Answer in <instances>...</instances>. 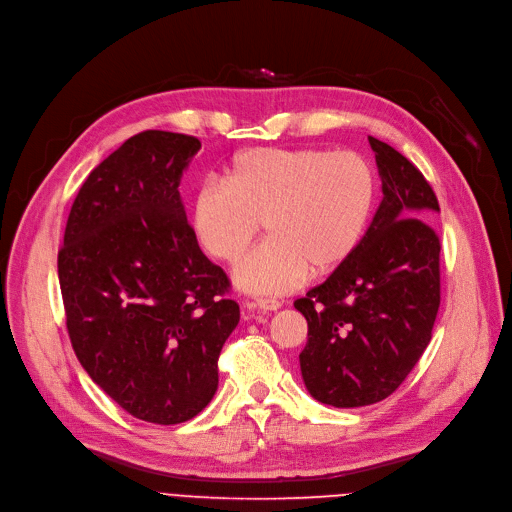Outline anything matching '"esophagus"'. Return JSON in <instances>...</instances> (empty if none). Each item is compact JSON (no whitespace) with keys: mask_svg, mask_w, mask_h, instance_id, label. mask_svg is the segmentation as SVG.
Returning <instances> with one entry per match:
<instances>
[{"mask_svg":"<svg viewBox=\"0 0 512 512\" xmlns=\"http://www.w3.org/2000/svg\"><path fill=\"white\" fill-rule=\"evenodd\" d=\"M256 306L260 308V310H264V312H275V310H279L283 304L279 302V299H275V297H258L256 299Z\"/></svg>","mask_w":512,"mask_h":512,"instance_id":"34e87169","label":"esophagus"}]
</instances>
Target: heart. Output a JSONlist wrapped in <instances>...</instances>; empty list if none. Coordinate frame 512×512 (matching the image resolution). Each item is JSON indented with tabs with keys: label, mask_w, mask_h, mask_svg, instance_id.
Segmentation results:
<instances>
[{
	"label": "heart",
	"mask_w": 512,
	"mask_h": 512,
	"mask_svg": "<svg viewBox=\"0 0 512 512\" xmlns=\"http://www.w3.org/2000/svg\"><path fill=\"white\" fill-rule=\"evenodd\" d=\"M376 196L374 169L351 150L258 148L233 161L227 182L206 179L196 190L192 227L208 256L233 262L264 223L268 239L237 262L233 279L248 293H287L351 260Z\"/></svg>",
	"instance_id": "obj_1"
}]
</instances>
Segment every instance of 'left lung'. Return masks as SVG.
Returning a JSON list of instances; mask_svg holds the SVG:
<instances>
[{
    "label": "left lung",
    "instance_id": "8db88e82",
    "mask_svg": "<svg viewBox=\"0 0 512 512\" xmlns=\"http://www.w3.org/2000/svg\"><path fill=\"white\" fill-rule=\"evenodd\" d=\"M382 202L357 252L295 308L308 320L299 366L310 395L364 407L393 395L432 339L440 306L438 198L407 157L368 136Z\"/></svg>",
    "mask_w": 512,
    "mask_h": 512
}]
</instances>
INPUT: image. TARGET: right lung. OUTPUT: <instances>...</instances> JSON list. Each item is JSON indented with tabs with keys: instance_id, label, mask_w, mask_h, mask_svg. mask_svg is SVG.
Masks as SVG:
<instances>
[{
	"instance_id": "add662e5",
	"label": "right lung",
	"mask_w": 512,
	"mask_h": 512,
	"mask_svg": "<svg viewBox=\"0 0 512 512\" xmlns=\"http://www.w3.org/2000/svg\"><path fill=\"white\" fill-rule=\"evenodd\" d=\"M198 150L188 134L128 138L86 177L57 252L78 362L119 407L159 426L215 397L239 322L231 281L202 254L177 190Z\"/></svg>"
}]
</instances>
